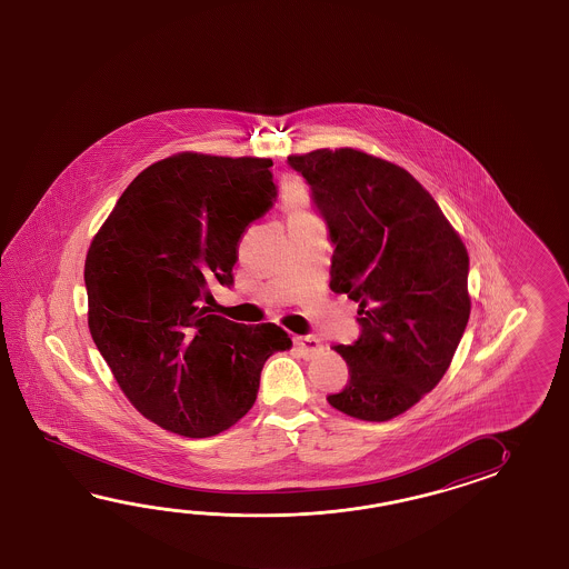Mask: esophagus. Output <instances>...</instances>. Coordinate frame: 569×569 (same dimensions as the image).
<instances>
[{
  "instance_id": "obj_1",
  "label": "esophagus",
  "mask_w": 569,
  "mask_h": 569,
  "mask_svg": "<svg viewBox=\"0 0 569 569\" xmlns=\"http://www.w3.org/2000/svg\"><path fill=\"white\" fill-rule=\"evenodd\" d=\"M295 346L299 348L305 360H313V358H317V356L323 351L321 341L313 338V336H301V338H295Z\"/></svg>"
}]
</instances>
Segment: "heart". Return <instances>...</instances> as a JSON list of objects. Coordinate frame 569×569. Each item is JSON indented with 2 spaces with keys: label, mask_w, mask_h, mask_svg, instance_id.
Here are the masks:
<instances>
[{
  "label": "heart",
  "mask_w": 569,
  "mask_h": 569,
  "mask_svg": "<svg viewBox=\"0 0 569 569\" xmlns=\"http://www.w3.org/2000/svg\"><path fill=\"white\" fill-rule=\"evenodd\" d=\"M297 199H299V191H295V193H292V201H295V203H297Z\"/></svg>",
  "instance_id": "obj_1"
}]
</instances>
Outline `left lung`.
<instances>
[{
	"mask_svg": "<svg viewBox=\"0 0 569 569\" xmlns=\"http://www.w3.org/2000/svg\"><path fill=\"white\" fill-rule=\"evenodd\" d=\"M336 246L333 292L358 302L360 338L333 346L350 380L327 400L362 421L409 411L448 372L470 319V258L436 199L397 164L353 148L289 157Z\"/></svg>",
	"mask_w": 569,
	"mask_h": 569,
	"instance_id": "left-lung-1",
	"label": "left lung"
}]
</instances>
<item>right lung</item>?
Returning a JSON list of instances; mask_svg holds the SVG:
<instances>
[{
    "label": "right lung",
    "instance_id": "right-lung-1",
    "mask_svg": "<svg viewBox=\"0 0 569 569\" xmlns=\"http://www.w3.org/2000/svg\"><path fill=\"white\" fill-rule=\"evenodd\" d=\"M270 158L181 152L142 170L89 246V331L123 395L158 427L211 437L252 409L274 323L211 315L246 228L277 201Z\"/></svg>",
    "mask_w": 569,
    "mask_h": 569
}]
</instances>
